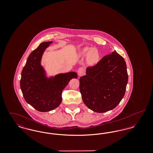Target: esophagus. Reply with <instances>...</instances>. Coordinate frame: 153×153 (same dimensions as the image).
I'll return each instance as SVG.
<instances>
[{"instance_id":"esophagus-1","label":"esophagus","mask_w":153,"mask_h":153,"mask_svg":"<svg viewBox=\"0 0 153 153\" xmlns=\"http://www.w3.org/2000/svg\"><path fill=\"white\" fill-rule=\"evenodd\" d=\"M84 73V69L83 68H80L78 71H77V73L79 76L80 77L81 76H82V74Z\"/></svg>"}]
</instances>
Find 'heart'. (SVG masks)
<instances>
[{
  "mask_svg": "<svg viewBox=\"0 0 153 153\" xmlns=\"http://www.w3.org/2000/svg\"><path fill=\"white\" fill-rule=\"evenodd\" d=\"M80 55L82 57L87 56L88 62L92 65H95L99 61L100 56L99 53L90 47L84 48L80 52Z\"/></svg>",
  "mask_w": 153,
  "mask_h": 153,
  "instance_id": "heart-1",
  "label": "heart"
}]
</instances>
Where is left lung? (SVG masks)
I'll list each match as a JSON object with an SVG mask.
<instances>
[{"label": "left lung", "instance_id": "1", "mask_svg": "<svg viewBox=\"0 0 153 153\" xmlns=\"http://www.w3.org/2000/svg\"><path fill=\"white\" fill-rule=\"evenodd\" d=\"M128 82L127 66L117 51L105 56L80 78L84 103L97 113L114 109L123 98Z\"/></svg>", "mask_w": 153, "mask_h": 153}]
</instances>
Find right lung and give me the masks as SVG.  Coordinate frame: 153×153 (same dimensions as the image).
<instances>
[{"label":"right lung","mask_w":153,"mask_h":153,"mask_svg":"<svg viewBox=\"0 0 153 153\" xmlns=\"http://www.w3.org/2000/svg\"><path fill=\"white\" fill-rule=\"evenodd\" d=\"M52 41L44 42L30 54L22 69L20 87L25 100L40 112H48L58 107L62 102V90L70 80L77 79L74 72L49 75L42 58Z\"/></svg>","instance_id":"obj_1"}]
</instances>
